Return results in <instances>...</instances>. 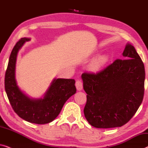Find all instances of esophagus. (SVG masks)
Returning <instances> with one entry per match:
<instances>
[{
	"instance_id": "1",
	"label": "esophagus",
	"mask_w": 148,
	"mask_h": 148,
	"mask_svg": "<svg viewBox=\"0 0 148 148\" xmlns=\"http://www.w3.org/2000/svg\"><path fill=\"white\" fill-rule=\"evenodd\" d=\"M75 86H76L77 90L78 91H81L83 88V83L81 82L80 80H77L75 83Z\"/></svg>"
}]
</instances>
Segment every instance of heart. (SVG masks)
Here are the masks:
<instances>
[{"label": "heart", "mask_w": 148, "mask_h": 148, "mask_svg": "<svg viewBox=\"0 0 148 148\" xmlns=\"http://www.w3.org/2000/svg\"><path fill=\"white\" fill-rule=\"evenodd\" d=\"M108 61V56L107 55H100L96 57L90 65V69L92 72H98L100 71Z\"/></svg>", "instance_id": "1"}]
</instances>
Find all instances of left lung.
I'll list each match as a JSON object with an SVG mask.
<instances>
[{
  "mask_svg": "<svg viewBox=\"0 0 148 148\" xmlns=\"http://www.w3.org/2000/svg\"><path fill=\"white\" fill-rule=\"evenodd\" d=\"M125 59H116L97 73H84L87 95L84 115L96 128H114L128 123L142 102L145 68L134 46L127 44Z\"/></svg>",
  "mask_w": 148,
  "mask_h": 148,
  "instance_id": "1",
  "label": "left lung"
}]
</instances>
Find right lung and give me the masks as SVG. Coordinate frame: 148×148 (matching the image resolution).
<instances>
[{"label":"right lung","instance_id":"add662e5","mask_svg":"<svg viewBox=\"0 0 148 148\" xmlns=\"http://www.w3.org/2000/svg\"><path fill=\"white\" fill-rule=\"evenodd\" d=\"M29 38H23L14 46L5 73V88L12 108L27 122L46 124L55 119L66 101L76 93L75 81L54 79L43 98L32 99L20 90L15 79V64L19 50Z\"/></svg>","mask_w":148,"mask_h":148}]
</instances>
